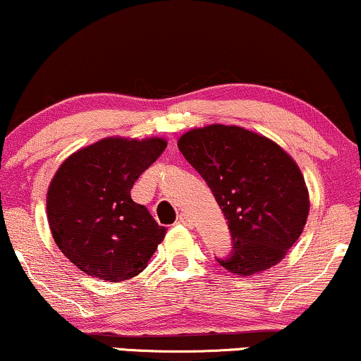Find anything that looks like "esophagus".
Here are the masks:
<instances>
[{
	"instance_id": "1",
	"label": "esophagus",
	"mask_w": 361,
	"mask_h": 361,
	"mask_svg": "<svg viewBox=\"0 0 361 361\" xmlns=\"http://www.w3.org/2000/svg\"><path fill=\"white\" fill-rule=\"evenodd\" d=\"M178 224H181V226H186V227H192L193 221H192V217H190V215L180 214V217H178Z\"/></svg>"
}]
</instances>
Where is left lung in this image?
Segmentation results:
<instances>
[{
	"label": "left lung",
	"instance_id": "8db88e82",
	"mask_svg": "<svg viewBox=\"0 0 361 361\" xmlns=\"http://www.w3.org/2000/svg\"><path fill=\"white\" fill-rule=\"evenodd\" d=\"M178 149L227 219L234 246L219 263L251 276L283 259L309 215V192L295 161L264 135L222 123L188 130Z\"/></svg>",
	"mask_w": 361,
	"mask_h": 361
}]
</instances>
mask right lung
<instances>
[{
  "mask_svg": "<svg viewBox=\"0 0 361 361\" xmlns=\"http://www.w3.org/2000/svg\"><path fill=\"white\" fill-rule=\"evenodd\" d=\"M159 137H106L71 154L47 192L57 247L86 275L123 281L147 267L166 227L130 198L135 180L163 154Z\"/></svg>",
  "mask_w": 361,
  "mask_h": 361,
  "instance_id": "1",
  "label": "right lung"
}]
</instances>
